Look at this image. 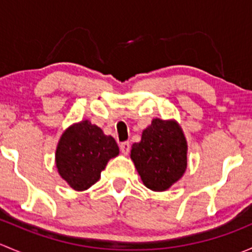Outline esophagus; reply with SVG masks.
<instances>
[{"label":"esophagus","instance_id":"esophagus-1","mask_svg":"<svg viewBox=\"0 0 252 252\" xmlns=\"http://www.w3.org/2000/svg\"><path fill=\"white\" fill-rule=\"evenodd\" d=\"M121 151H122V154H124V155H128V152L130 151V144H129V141H124V142H122L121 144Z\"/></svg>","mask_w":252,"mask_h":252}]
</instances>
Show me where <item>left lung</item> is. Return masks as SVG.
I'll list each match as a JSON object with an SVG mask.
<instances>
[{
	"instance_id": "left-lung-1",
	"label": "left lung",
	"mask_w": 252,
	"mask_h": 252,
	"mask_svg": "<svg viewBox=\"0 0 252 252\" xmlns=\"http://www.w3.org/2000/svg\"><path fill=\"white\" fill-rule=\"evenodd\" d=\"M130 158L142 183L152 191H166L188 167V142L174 119L155 118L131 146Z\"/></svg>"
}]
</instances>
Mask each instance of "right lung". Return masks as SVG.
I'll return each instance as SVG.
<instances>
[{"label":"right lung","mask_w":252,"mask_h":252,"mask_svg":"<svg viewBox=\"0 0 252 252\" xmlns=\"http://www.w3.org/2000/svg\"><path fill=\"white\" fill-rule=\"evenodd\" d=\"M118 155L116 140L85 119L63 131L56 149L55 161L62 179L72 189L84 191L100 179L108 161Z\"/></svg>","instance_id":"obj_1"}]
</instances>
